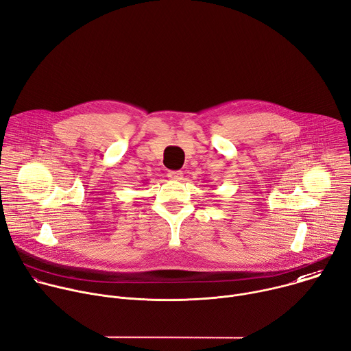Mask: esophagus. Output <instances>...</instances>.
I'll return each instance as SVG.
<instances>
[{"label": "esophagus", "mask_w": 351, "mask_h": 351, "mask_svg": "<svg viewBox=\"0 0 351 351\" xmlns=\"http://www.w3.org/2000/svg\"><path fill=\"white\" fill-rule=\"evenodd\" d=\"M168 178L172 180H182L183 179V173L182 171H169L168 172Z\"/></svg>", "instance_id": "esophagus-1"}]
</instances>
